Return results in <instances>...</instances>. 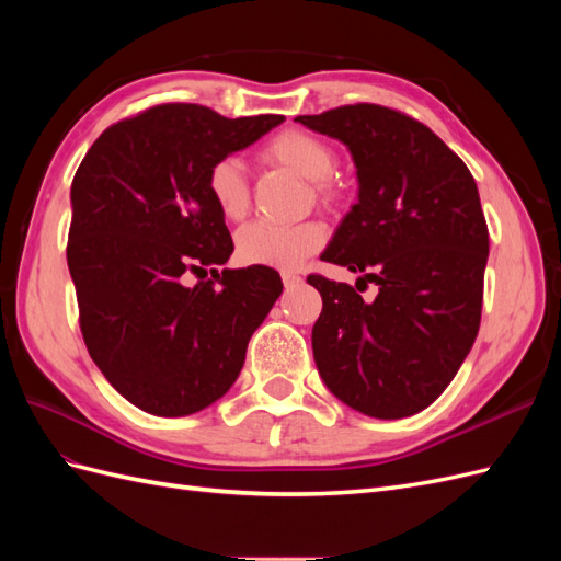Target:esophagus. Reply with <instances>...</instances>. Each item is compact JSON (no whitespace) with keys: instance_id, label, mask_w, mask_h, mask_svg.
<instances>
[{"instance_id":"esophagus-1","label":"esophagus","mask_w":561,"mask_h":561,"mask_svg":"<svg viewBox=\"0 0 561 561\" xmlns=\"http://www.w3.org/2000/svg\"><path fill=\"white\" fill-rule=\"evenodd\" d=\"M280 278H283V285H285V287H295V285L301 283V276H299V274H293V271H283Z\"/></svg>"}]
</instances>
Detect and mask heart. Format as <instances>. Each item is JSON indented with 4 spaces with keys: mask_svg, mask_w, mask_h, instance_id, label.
I'll return each instance as SVG.
<instances>
[{
    "mask_svg": "<svg viewBox=\"0 0 561 561\" xmlns=\"http://www.w3.org/2000/svg\"><path fill=\"white\" fill-rule=\"evenodd\" d=\"M266 163L283 165L295 175L313 182V196L330 206L336 201V190L330 178L336 171V151L311 133L297 128L274 135L262 147ZM206 190L217 213L227 222H241L250 210V186L243 165L227 157L210 165ZM325 243V229L318 222L301 225H268L254 222L236 233V254L243 264L271 266V268H297L309 254L318 252Z\"/></svg>",
    "mask_w": 561,
    "mask_h": 561,
    "instance_id": "obj_1",
    "label": "heart"
}]
</instances>
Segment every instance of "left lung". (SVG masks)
Segmentation results:
<instances>
[{
  "label": "left lung",
  "instance_id": "8db88e82",
  "mask_svg": "<svg viewBox=\"0 0 561 561\" xmlns=\"http://www.w3.org/2000/svg\"><path fill=\"white\" fill-rule=\"evenodd\" d=\"M297 122L344 142L358 168V203L320 260L380 285L365 302L348 283L307 278L322 297L316 367L353 410L412 416L449 386L480 330L489 231L478 184L428 126L398 110L358 103Z\"/></svg>",
  "mask_w": 561,
  "mask_h": 561
}]
</instances>
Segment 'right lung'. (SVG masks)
<instances>
[{"label":"right lung","mask_w":561,"mask_h":561,"mask_svg":"<svg viewBox=\"0 0 561 561\" xmlns=\"http://www.w3.org/2000/svg\"><path fill=\"white\" fill-rule=\"evenodd\" d=\"M283 122L159 105L110 126L77 168L67 266L79 328L98 369L142 412L186 416L222 398L283 293L268 266L219 274L233 241L206 190L215 161ZM190 273L214 278L186 286Z\"/></svg>","instance_id":"add662e5"}]
</instances>
